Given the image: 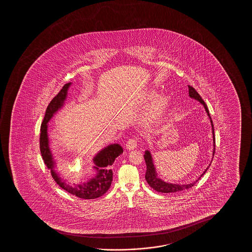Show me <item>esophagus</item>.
<instances>
[{"mask_svg": "<svg viewBox=\"0 0 252 252\" xmlns=\"http://www.w3.org/2000/svg\"><path fill=\"white\" fill-rule=\"evenodd\" d=\"M126 147L128 151H131V150H134L136 147H137V141L133 139V138H131V139H129L128 140L127 143H126Z\"/></svg>", "mask_w": 252, "mask_h": 252, "instance_id": "34e87169", "label": "esophagus"}]
</instances>
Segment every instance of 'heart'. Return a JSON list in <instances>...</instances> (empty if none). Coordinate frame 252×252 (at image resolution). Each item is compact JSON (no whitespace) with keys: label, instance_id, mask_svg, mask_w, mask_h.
I'll return each instance as SVG.
<instances>
[{"label":"heart","instance_id":"obj_1","mask_svg":"<svg viewBox=\"0 0 252 252\" xmlns=\"http://www.w3.org/2000/svg\"><path fill=\"white\" fill-rule=\"evenodd\" d=\"M142 100L145 104L151 102L145 113V120L146 121H155L158 120L165 112L166 108L169 105V96L165 94H157V90L154 89L146 91L142 98Z\"/></svg>","mask_w":252,"mask_h":252}]
</instances>
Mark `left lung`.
<instances>
[{
  "label": "left lung",
  "mask_w": 252,
  "mask_h": 252,
  "mask_svg": "<svg viewBox=\"0 0 252 252\" xmlns=\"http://www.w3.org/2000/svg\"><path fill=\"white\" fill-rule=\"evenodd\" d=\"M189 95L190 98H192L193 100H198L200 103L203 105L204 108L206 110L207 116L209 118L211 122V126H212V133H213V143H214V151H213V158H214V153H215V136H214V124H213V121L211 118L209 111L207 108V104L205 103V101L202 100V98L200 97V94L197 93L196 90L193 89V87L189 85ZM145 163H146V173H145V180L148 183L149 185L152 187L153 189L160 192V193H176V192H179V191H183V190L189 189L190 188L195 184V183L200 180V177L203 176L205 173L207 172V169L209 168L210 164L207 166V169H205L200 177L198 179L195 180L193 183H188V184H177V183H167L164 182L163 180L161 179L159 177L158 173H157V169H156L155 165H154V162H153V158H152V153L148 150H146L145 152Z\"/></svg>",
  "instance_id": "left-lung-1"
}]
</instances>
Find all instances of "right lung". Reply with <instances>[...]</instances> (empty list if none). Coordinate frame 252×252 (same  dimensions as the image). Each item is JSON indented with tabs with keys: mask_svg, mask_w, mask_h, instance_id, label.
<instances>
[{
	"mask_svg": "<svg viewBox=\"0 0 252 252\" xmlns=\"http://www.w3.org/2000/svg\"><path fill=\"white\" fill-rule=\"evenodd\" d=\"M72 83H66L46 108L44 121L40 127V152L44 162L51 170L52 178L60 188L78 198L86 200L96 199L103 195L109 189L113 181V170L111 169V166L114 163L115 158L123 153V148L119 144H110L105 146L97 152L92 159V162L94 164L92 167L94 171L93 177L89 178L83 183L82 182L73 185L66 182V179L63 177L62 174L59 170L58 161L54 158L50 147L48 122L59 110L64 107L68 91Z\"/></svg>",
	"mask_w": 252,
	"mask_h": 252,
	"instance_id": "1",
	"label": "right lung"
}]
</instances>
